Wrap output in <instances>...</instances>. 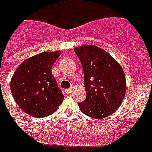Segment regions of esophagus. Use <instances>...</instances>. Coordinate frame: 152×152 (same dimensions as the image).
Here are the masks:
<instances>
[{
	"label": "esophagus",
	"mask_w": 152,
	"mask_h": 152,
	"mask_svg": "<svg viewBox=\"0 0 152 152\" xmlns=\"http://www.w3.org/2000/svg\"><path fill=\"white\" fill-rule=\"evenodd\" d=\"M66 91V93H67V94H70V93H72V91H73V88L72 87V88H70V89H67Z\"/></svg>",
	"instance_id": "obj_1"
}]
</instances>
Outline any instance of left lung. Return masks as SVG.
Here are the masks:
<instances>
[{
	"mask_svg": "<svg viewBox=\"0 0 152 152\" xmlns=\"http://www.w3.org/2000/svg\"><path fill=\"white\" fill-rule=\"evenodd\" d=\"M74 51L83 66L86 92V100L79 102L81 112L94 119L113 115L122 103L126 91L121 66L95 45L76 47Z\"/></svg>",
	"mask_w": 152,
	"mask_h": 152,
	"instance_id": "8db88e82",
	"label": "left lung"
}]
</instances>
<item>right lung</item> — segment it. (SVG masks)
<instances>
[{
	"label": "right lung",
	"mask_w": 152,
	"mask_h": 152,
	"mask_svg": "<svg viewBox=\"0 0 152 152\" xmlns=\"http://www.w3.org/2000/svg\"><path fill=\"white\" fill-rule=\"evenodd\" d=\"M61 52H42L24 61L12 77V95L28 115L46 117L58 109L64 96L51 68Z\"/></svg>",
	"instance_id": "right-lung-1"
}]
</instances>
